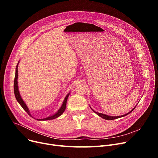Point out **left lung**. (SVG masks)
<instances>
[{
	"label": "left lung",
	"instance_id": "obj_1",
	"mask_svg": "<svg viewBox=\"0 0 158 158\" xmlns=\"http://www.w3.org/2000/svg\"><path fill=\"white\" fill-rule=\"evenodd\" d=\"M136 107V106L134 107L133 109H132L131 111H130L128 113H126V114H123V115H121V116H117V117H111V116H109V115H106V114H102V113H97V112H96V111H95L94 110H93V111L95 113H96L97 114H98L99 117H102V118H104V119H105V120H114V119H117V118H121V117H124V116H126V115H127L128 114H129L130 113H131L132 111L134 110V109Z\"/></svg>",
	"mask_w": 158,
	"mask_h": 158
}]
</instances>
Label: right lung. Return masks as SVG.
I'll return each instance as SVG.
<instances>
[{"label": "right lung", "mask_w": 158, "mask_h": 158, "mask_svg": "<svg viewBox=\"0 0 158 158\" xmlns=\"http://www.w3.org/2000/svg\"><path fill=\"white\" fill-rule=\"evenodd\" d=\"M19 62L18 63L17 65H16V72H15V80H14V93H15V97H16V99L17 100L18 102L20 104V106L22 107V108L26 111L27 114L31 116V117H32L31 113H30V111L29 110V108L27 106V105L26 104V103L24 102V101H23V99L22 98L20 95V93H19V86H18V65H19ZM70 95V93H69V94L66 95L64 99V101L63 102V104L61 106V107L60 108V110H58L54 114L52 115V116H50V117H48L47 118H42V119H37L38 120H53V119H55L57 117H59L60 116H61L63 112L64 111L65 109H66V101H67V99H68V97ZM33 118V117H32Z\"/></svg>", "instance_id": "obj_1"}]
</instances>
